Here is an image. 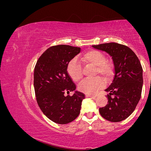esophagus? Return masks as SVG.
Returning <instances> with one entry per match:
<instances>
[{
	"instance_id": "obj_1",
	"label": "esophagus",
	"mask_w": 151,
	"mask_h": 151,
	"mask_svg": "<svg viewBox=\"0 0 151 151\" xmlns=\"http://www.w3.org/2000/svg\"><path fill=\"white\" fill-rule=\"evenodd\" d=\"M86 97L92 98V99H94V98H96V96H94V95H91V94H86Z\"/></svg>"
}]
</instances>
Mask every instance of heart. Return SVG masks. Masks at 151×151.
I'll list each match as a JSON object with an SVG mask.
<instances>
[{
    "label": "heart",
    "mask_w": 151,
    "mask_h": 151,
    "mask_svg": "<svg viewBox=\"0 0 151 151\" xmlns=\"http://www.w3.org/2000/svg\"><path fill=\"white\" fill-rule=\"evenodd\" d=\"M82 62L86 65L94 66V75L98 74L109 79L114 74V66L110 61L106 60L105 55L96 50H89L81 57ZM68 73L74 81L78 82L82 79L83 73L81 65L76 59L70 61L67 68ZM105 86L103 78L96 76L92 79H86L78 85V88L81 92L86 94H95Z\"/></svg>",
    "instance_id": "1"
}]
</instances>
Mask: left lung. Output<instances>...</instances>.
<instances>
[{"mask_svg": "<svg viewBox=\"0 0 151 151\" xmlns=\"http://www.w3.org/2000/svg\"><path fill=\"white\" fill-rule=\"evenodd\" d=\"M92 47L107 52L114 65L113 81L105 90L108 92V103L99 108V112L110 122H121L134 111L141 98L142 65L135 52L127 46L111 42Z\"/></svg>", "mask_w": 151, "mask_h": 151, "instance_id": "8db88e82", "label": "left lung"}]
</instances>
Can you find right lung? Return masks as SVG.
I'll return each instance as SVG.
<instances>
[{
  "instance_id": "obj_1",
  "label": "right lung",
  "mask_w": 151,
  "mask_h": 151,
  "mask_svg": "<svg viewBox=\"0 0 151 151\" xmlns=\"http://www.w3.org/2000/svg\"><path fill=\"white\" fill-rule=\"evenodd\" d=\"M81 48L57 45L48 48L36 63L33 86L37 103L48 119L59 124L73 122L80 114L83 93L75 91L76 85L67 71L70 61ZM75 91L73 96L65 94Z\"/></svg>"
}]
</instances>
